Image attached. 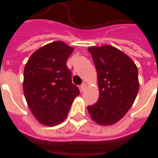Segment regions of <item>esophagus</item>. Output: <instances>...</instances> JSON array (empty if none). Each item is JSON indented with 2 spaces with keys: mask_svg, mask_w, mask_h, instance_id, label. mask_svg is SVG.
<instances>
[{
  "mask_svg": "<svg viewBox=\"0 0 158 158\" xmlns=\"http://www.w3.org/2000/svg\"><path fill=\"white\" fill-rule=\"evenodd\" d=\"M85 87H86V84L85 83H83L82 85H80V89H81V90H85Z\"/></svg>",
  "mask_w": 158,
  "mask_h": 158,
  "instance_id": "34e87169",
  "label": "esophagus"
}]
</instances>
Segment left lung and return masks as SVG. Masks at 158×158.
<instances>
[{
    "mask_svg": "<svg viewBox=\"0 0 158 158\" xmlns=\"http://www.w3.org/2000/svg\"><path fill=\"white\" fill-rule=\"evenodd\" d=\"M96 66L99 98L88 106L90 118L101 125H112L132 106L139 90L138 69L129 56L112 45L88 49Z\"/></svg>",
    "mask_w": 158,
    "mask_h": 158,
    "instance_id": "8db88e82",
    "label": "left lung"
}]
</instances>
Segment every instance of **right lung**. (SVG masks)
Instances as JSON below:
<instances>
[{
	"label": "right lung",
	"mask_w": 158,
	"mask_h": 158,
	"mask_svg": "<svg viewBox=\"0 0 158 158\" xmlns=\"http://www.w3.org/2000/svg\"><path fill=\"white\" fill-rule=\"evenodd\" d=\"M73 48L64 42L47 44L33 53L23 70V93L40 123L55 126L68 116L79 89L72 83L67 60Z\"/></svg>",
	"instance_id": "right-lung-1"
}]
</instances>
